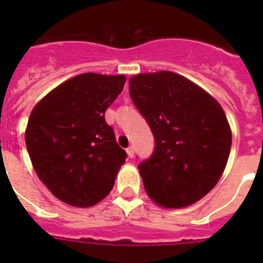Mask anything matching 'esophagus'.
Masks as SVG:
<instances>
[{"instance_id": "1", "label": "esophagus", "mask_w": 263, "mask_h": 263, "mask_svg": "<svg viewBox=\"0 0 263 263\" xmlns=\"http://www.w3.org/2000/svg\"><path fill=\"white\" fill-rule=\"evenodd\" d=\"M127 154L129 158H134V154H135V150H134V147L132 146H129V147L127 148Z\"/></svg>"}]
</instances>
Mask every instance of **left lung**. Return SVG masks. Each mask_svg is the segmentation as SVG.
<instances>
[{
  "label": "left lung",
  "mask_w": 263,
  "mask_h": 263,
  "mask_svg": "<svg viewBox=\"0 0 263 263\" xmlns=\"http://www.w3.org/2000/svg\"><path fill=\"white\" fill-rule=\"evenodd\" d=\"M129 95L156 142L138 165L147 195L169 209L198 202L220 180L231 152L232 134L220 103L168 71L131 78Z\"/></svg>",
  "instance_id": "1"
}]
</instances>
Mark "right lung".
<instances>
[{"mask_svg": "<svg viewBox=\"0 0 263 263\" xmlns=\"http://www.w3.org/2000/svg\"><path fill=\"white\" fill-rule=\"evenodd\" d=\"M125 80L82 73L50 91L31 111L27 152L39 179L65 203L88 208L113 188L127 153L116 142L105 111Z\"/></svg>", "mask_w": 263, "mask_h": 263, "instance_id": "obj_1", "label": "right lung"}]
</instances>
